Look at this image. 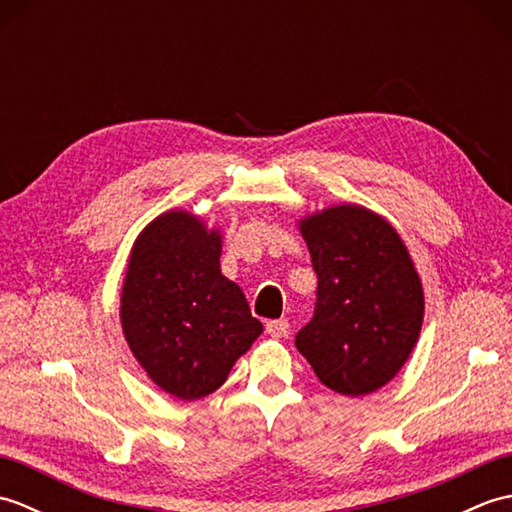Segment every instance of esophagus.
<instances>
[{"instance_id":"1","label":"esophagus","mask_w":512,"mask_h":512,"mask_svg":"<svg viewBox=\"0 0 512 512\" xmlns=\"http://www.w3.org/2000/svg\"><path fill=\"white\" fill-rule=\"evenodd\" d=\"M288 330L290 323L286 319H275L266 323V334L273 336V339H284V336H288Z\"/></svg>"}]
</instances>
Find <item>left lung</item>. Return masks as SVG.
Here are the masks:
<instances>
[{"mask_svg":"<svg viewBox=\"0 0 512 512\" xmlns=\"http://www.w3.org/2000/svg\"><path fill=\"white\" fill-rule=\"evenodd\" d=\"M299 231L319 286L297 350L336 394H372L400 372L418 343V270L396 228L365 206H328L301 217Z\"/></svg>","mask_w":512,"mask_h":512,"instance_id":"8db88e82","label":"left lung"}]
</instances>
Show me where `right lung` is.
Returning <instances> with one entry per match:
<instances>
[{
    "label": "right lung",
    "mask_w": 512,
    "mask_h": 512,
    "mask_svg": "<svg viewBox=\"0 0 512 512\" xmlns=\"http://www.w3.org/2000/svg\"><path fill=\"white\" fill-rule=\"evenodd\" d=\"M222 233L198 215L171 209L132 246L121 292V325L138 365L180 400L224 385L264 325L242 288L220 270Z\"/></svg>",
    "instance_id": "right-lung-1"
}]
</instances>
